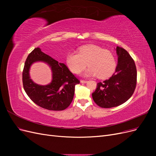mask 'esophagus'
I'll use <instances>...</instances> for the list:
<instances>
[{"instance_id": "esophagus-1", "label": "esophagus", "mask_w": 156, "mask_h": 156, "mask_svg": "<svg viewBox=\"0 0 156 156\" xmlns=\"http://www.w3.org/2000/svg\"><path fill=\"white\" fill-rule=\"evenodd\" d=\"M87 81H84V80H81V83H86Z\"/></svg>"}]
</instances>
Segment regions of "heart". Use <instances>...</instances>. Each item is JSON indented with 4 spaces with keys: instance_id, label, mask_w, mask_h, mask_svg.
Wrapping results in <instances>:
<instances>
[{
    "instance_id": "obj_1",
    "label": "heart",
    "mask_w": 156,
    "mask_h": 156,
    "mask_svg": "<svg viewBox=\"0 0 156 156\" xmlns=\"http://www.w3.org/2000/svg\"><path fill=\"white\" fill-rule=\"evenodd\" d=\"M78 53H69L66 62L74 73H79L87 66L88 69L83 75L96 76L101 79L109 77L116 68V60L110 51L95 45H83L77 49Z\"/></svg>"
}]
</instances>
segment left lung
<instances>
[{
  "instance_id": "obj_1",
  "label": "left lung",
  "mask_w": 156,
  "mask_h": 156,
  "mask_svg": "<svg viewBox=\"0 0 156 156\" xmlns=\"http://www.w3.org/2000/svg\"><path fill=\"white\" fill-rule=\"evenodd\" d=\"M118 64L115 73L103 82L98 83L92 98L102 108L122 105L133 95L136 83V69L133 58L124 48H116Z\"/></svg>"
}]
</instances>
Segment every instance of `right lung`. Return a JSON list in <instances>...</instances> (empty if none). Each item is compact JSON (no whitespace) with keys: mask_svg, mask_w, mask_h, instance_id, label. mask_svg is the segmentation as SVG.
Here are the masks:
<instances>
[{"mask_svg":"<svg viewBox=\"0 0 156 156\" xmlns=\"http://www.w3.org/2000/svg\"><path fill=\"white\" fill-rule=\"evenodd\" d=\"M42 62L48 64L52 72L51 82L40 86L33 82L30 76L32 63ZM80 81L63 63L45 54L37 48L28 56L23 72V88L30 100L38 106L51 111H62L72 103L75 86Z\"/></svg>","mask_w":156,"mask_h":156,"instance_id":"add662e5","label":"right lung"}]
</instances>
